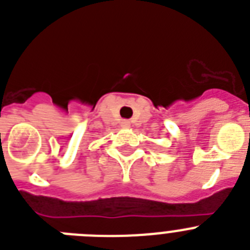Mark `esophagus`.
<instances>
[{"instance_id":"34e87169","label":"esophagus","mask_w":250,"mask_h":250,"mask_svg":"<svg viewBox=\"0 0 250 250\" xmlns=\"http://www.w3.org/2000/svg\"><path fill=\"white\" fill-rule=\"evenodd\" d=\"M121 126H123V127H130V123L127 120H124L123 123H121Z\"/></svg>"}]
</instances>
